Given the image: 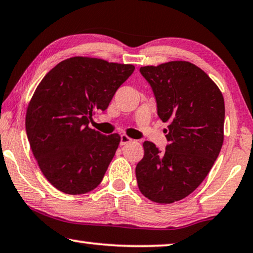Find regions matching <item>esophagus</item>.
<instances>
[{
	"label": "esophagus",
	"mask_w": 253,
	"mask_h": 253,
	"mask_svg": "<svg viewBox=\"0 0 253 253\" xmlns=\"http://www.w3.org/2000/svg\"><path fill=\"white\" fill-rule=\"evenodd\" d=\"M133 140L129 136H127V135L123 134L122 137H120V145H125L127 143H129V142H131Z\"/></svg>",
	"instance_id": "esophagus-1"
}]
</instances>
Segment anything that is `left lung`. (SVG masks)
I'll use <instances>...</instances> for the list:
<instances>
[{
    "label": "left lung",
    "mask_w": 253,
    "mask_h": 253,
    "mask_svg": "<svg viewBox=\"0 0 253 253\" xmlns=\"http://www.w3.org/2000/svg\"><path fill=\"white\" fill-rule=\"evenodd\" d=\"M140 72L154 90L157 112L169 141L161 152L144 141V156L136 165L138 189L159 204L190 195L203 182L223 143L225 101L202 69L186 60L142 66Z\"/></svg>",
    "instance_id": "1"
}]
</instances>
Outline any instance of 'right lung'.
<instances>
[{
	"instance_id": "1",
	"label": "right lung",
	"mask_w": 253,
	"mask_h": 253,
	"mask_svg": "<svg viewBox=\"0 0 253 253\" xmlns=\"http://www.w3.org/2000/svg\"><path fill=\"white\" fill-rule=\"evenodd\" d=\"M131 64L76 56L45 74L28 103L26 133L41 172L63 193L81 195L101 183L120 135L88 124L134 72Z\"/></svg>"
}]
</instances>
